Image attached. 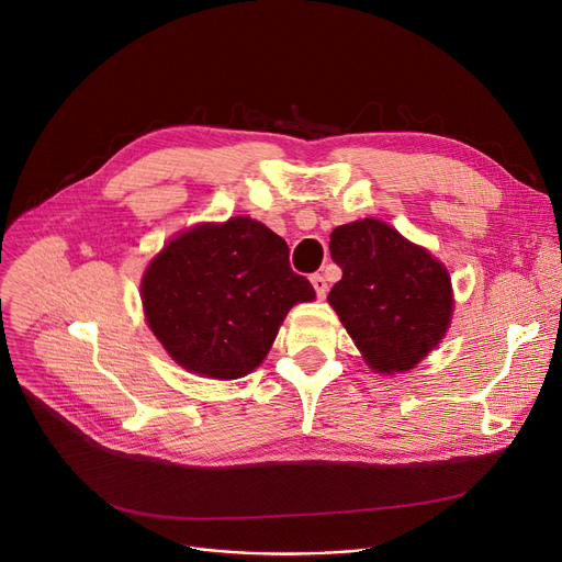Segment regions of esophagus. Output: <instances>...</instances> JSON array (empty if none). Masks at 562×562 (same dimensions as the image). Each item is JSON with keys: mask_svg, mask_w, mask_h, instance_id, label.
Wrapping results in <instances>:
<instances>
[{"mask_svg": "<svg viewBox=\"0 0 562 562\" xmlns=\"http://www.w3.org/2000/svg\"><path fill=\"white\" fill-rule=\"evenodd\" d=\"M310 280H312V286H314V291H316V296H318V299H326V293H328V282H326V278H323L321 273H314Z\"/></svg>", "mask_w": 562, "mask_h": 562, "instance_id": "34e87169", "label": "esophagus"}]
</instances>
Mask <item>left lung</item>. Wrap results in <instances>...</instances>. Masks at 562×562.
Listing matches in <instances>:
<instances>
[{"instance_id":"8db88e82","label":"left lung","mask_w":562,"mask_h":562,"mask_svg":"<svg viewBox=\"0 0 562 562\" xmlns=\"http://www.w3.org/2000/svg\"><path fill=\"white\" fill-rule=\"evenodd\" d=\"M330 255L341 280L328 301L378 373L407 371L445 337L451 280L428 250L382 221L364 218L330 234Z\"/></svg>"}]
</instances>
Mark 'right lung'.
<instances>
[{
  "label": "right lung",
  "instance_id": "obj_1",
  "mask_svg": "<svg viewBox=\"0 0 562 562\" xmlns=\"http://www.w3.org/2000/svg\"><path fill=\"white\" fill-rule=\"evenodd\" d=\"M147 323L189 371L234 380L269 352L280 323L314 286L291 271L282 236L248 216L172 239L140 284Z\"/></svg>",
  "mask_w": 562,
  "mask_h": 562
}]
</instances>
